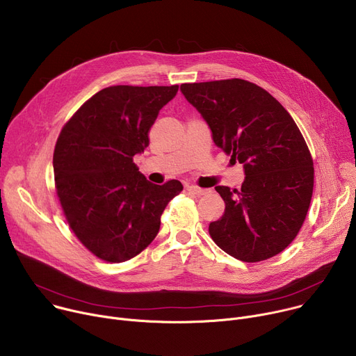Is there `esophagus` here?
<instances>
[{
	"instance_id": "esophagus-1",
	"label": "esophagus",
	"mask_w": 356,
	"mask_h": 356,
	"mask_svg": "<svg viewBox=\"0 0 356 356\" xmlns=\"http://www.w3.org/2000/svg\"><path fill=\"white\" fill-rule=\"evenodd\" d=\"M187 191L191 193V195H196V196H203V195H206V193H207L206 188H202L199 186H193V184L187 186Z\"/></svg>"
}]
</instances>
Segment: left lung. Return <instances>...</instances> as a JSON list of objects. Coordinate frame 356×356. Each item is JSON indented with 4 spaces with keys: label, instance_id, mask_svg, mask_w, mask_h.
<instances>
[{
    "label": "left lung",
    "instance_id": "1",
    "mask_svg": "<svg viewBox=\"0 0 356 356\" xmlns=\"http://www.w3.org/2000/svg\"><path fill=\"white\" fill-rule=\"evenodd\" d=\"M180 90L216 146L244 166L241 190L216 187L225 210L209 225L213 241L245 263L277 255L297 237L312 197L314 163L298 126L274 96L244 79L183 83Z\"/></svg>",
    "mask_w": 356,
    "mask_h": 356
}]
</instances>
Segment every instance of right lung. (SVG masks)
<instances>
[{"instance_id":"obj_1","label":"right lung","mask_w":356,"mask_h":356,"mask_svg":"<svg viewBox=\"0 0 356 356\" xmlns=\"http://www.w3.org/2000/svg\"><path fill=\"white\" fill-rule=\"evenodd\" d=\"M172 86H109L65 123L54 150L56 195L78 240L98 258L123 263L157 236L160 216L183 190L179 180L153 184L134 156L149 146Z\"/></svg>"}]
</instances>
